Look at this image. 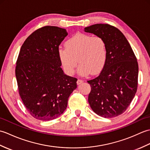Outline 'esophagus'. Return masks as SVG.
Segmentation results:
<instances>
[{
    "instance_id": "esophagus-1",
    "label": "esophagus",
    "mask_w": 150,
    "mask_h": 150,
    "mask_svg": "<svg viewBox=\"0 0 150 150\" xmlns=\"http://www.w3.org/2000/svg\"><path fill=\"white\" fill-rule=\"evenodd\" d=\"M83 82H84V81L82 80V79H78L77 81V84H81Z\"/></svg>"
}]
</instances>
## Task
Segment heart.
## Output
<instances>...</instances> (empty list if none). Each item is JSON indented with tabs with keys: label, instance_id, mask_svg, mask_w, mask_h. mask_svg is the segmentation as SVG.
Here are the masks:
<instances>
[{
	"label": "heart",
	"instance_id": "heart-1",
	"mask_svg": "<svg viewBox=\"0 0 150 150\" xmlns=\"http://www.w3.org/2000/svg\"><path fill=\"white\" fill-rule=\"evenodd\" d=\"M59 59L64 71L69 75L74 74L78 64L82 75L99 73L108 59L106 43L100 37L78 33L66 42L65 48L58 50Z\"/></svg>",
	"mask_w": 150,
	"mask_h": 150
}]
</instances>
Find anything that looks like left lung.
<instances>
[{
	"mask_svg": "<svg viewBox=\"0 0 150 150\" xmlns=\"http://www.w3.org/2000/svg\"><path fill=\"white\" fill-rule=\"evenodd\" d=\"M84 31L103 38L108 50L107 61L100 75L88 81L91 86L88 103L100 117L120 115L137 90L139 66L134 52L123 33L110 24H96L85 28Z\"/></svg>",
	"mask_w": 150,
	"mask_h": 150,
	"instance_id": "8db88e82",
	"label": "left lung"
}]
</instances>
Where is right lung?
<instances>
[{
  "label": "right lung",
  "mask_w": 150,
  "mask_h": 150,
  "mask_svg": "<svg viewBox=\"0 0 150 150\" xmlns=\"http://www.w3.org/2000/svg\"><path fill=\"white\" fill-rule=\"evenodd\" d=\"M65 29L46 26L35 31L22 44L16 63L19 95L28 112L40 120H51L66 109L77 79L65 75L59 59Z\"/></svg>",
  "instance_id": "add662e5"
}]
</instances>
